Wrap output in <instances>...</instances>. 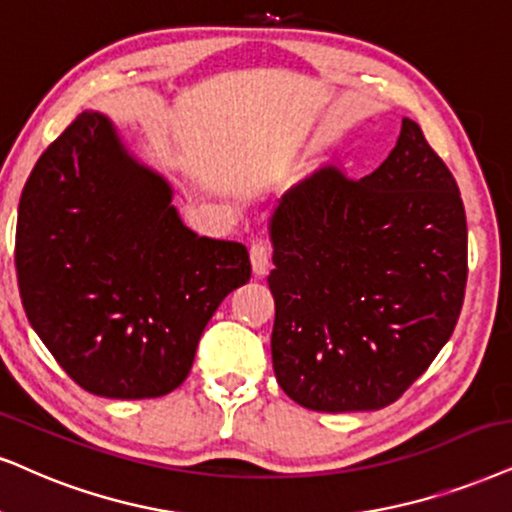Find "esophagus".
<instances>
[{
	"mask_svg": "<svg viewBox=\"0 0 512 512\" xmlns=\"http://www.w3.org/2000/svg\"><path fill=\"white\" fill-rule=\"evenodd\" d=\"M269 260H271V255H269L267 245H264L262 241L252 243V248H250L252 274H255V276H264V274H267V271H269Z\"/></svg>",
	"mask_w": 512,
	"mask_h": 512,
	"instance_id": "obj_1",
	"label": "esophagus"
}]
</instances>
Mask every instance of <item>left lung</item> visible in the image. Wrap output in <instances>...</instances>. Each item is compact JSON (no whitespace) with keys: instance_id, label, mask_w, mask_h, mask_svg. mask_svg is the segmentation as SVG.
<instances>
[{"instance_id":"left-lung-1","label":"left lung","mask_w":512,"mask_h":512,"mask_svg":"<svg viewBox=\"0 0 512 512\" xmlns=\"http://www.w3.org/2000/svg\"><path fill=\"white\" fill-rule=\"evenodd\" d=\"M281 390L312 411L392 404L454 333L468 226L454 174L411 118L359 181L326 167L269 217Z\"/></svg>"}]
</instances>
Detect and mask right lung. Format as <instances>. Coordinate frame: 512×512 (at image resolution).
Segmentation results:
<instances>
[{"label":"right lung","mask_w":512,"mask_h":512,"mask_svg":"<svg viewBox=\"0 0 512 512\" xmlns=\"http://www.w3.org/2000/svg\"><path fill=\"white\" fill-rule=\"evenodd\" d=\"M172 184L84 111L37 160L18 205L25 316L87 392L151 399L177 390L205 326L250 281L243 243L198 236Z\"/></svg>","instance_id":"1"}]
</instances>
